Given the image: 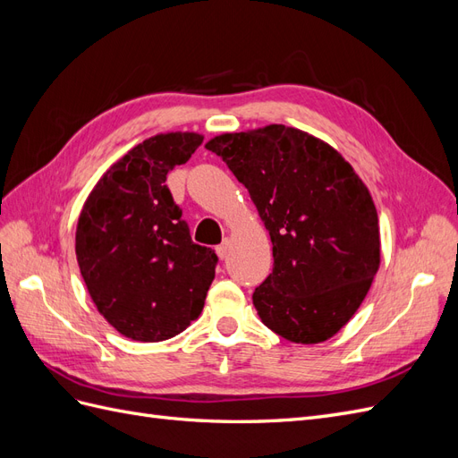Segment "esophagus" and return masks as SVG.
<instances>
[{
  "label": "esophagus",
  "instance_id": "obj_1",
  "mask_svg": "<svg viewBox=\"0 0 458 458\" xmlns=\"http://www.w3.org/2000/svg\"><path fill=\"white\" fill-rule=\"evenodd\" d=\"M216 252H217V256H219L221 259H227L229 252H231V242L225 239L219 246H216Z\"/></svg>",
  "mask_w": 458,
  "mask_h": 458
}]
</instances>
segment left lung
<instances>
[{
  "label": "left lung",
  "instance_id": "1",
  "mask_svg": "<svg viewBox=\"0 0 458 458\" xmlns=\"http://www.w3.org/2000/svg\"><path fill=\"white\" fill-rule=\"evenodd\" d=\"M250 192L273 244L252 300L261 323L318 344L350 321L380 266L378 214L338 150L283 123L206 143Z\"/></svg>",
  "mask_w": 458,
  "mask_h": 458
}]
</instances>
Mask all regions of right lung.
<instances>
[{
  "instance_id": "1",
  "label": "right lung",
  "mask_w": 458,
  "mask_h": 458,
  "mask_svg": "<svg viewBox=\"0 0 458 458\" xmlns=\"http://www.w3.org/2000/svg\"><path fill=\"white\" fill-rule=\"evenodd\" d=\"M160 133L110 165L81 208L76 258L99 313L120 335L162 342L200 315L217 256L195 244L165 175L202 145Z\"/></svg>"
}]
</instances>
